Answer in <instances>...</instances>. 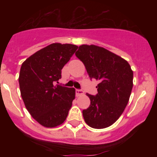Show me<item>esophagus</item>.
Returning <instances> with one entry per match:
<instances>
[{"mask_svg": "<svg viewBox=\"0 0 157 157\" xmlns=\"http://www.w3.org/2000/svg\"><path fill=\"white\" fill-rule=\"evenodd\" d=\"M75 93H76V96H77V97H79V96L82 95L83 94V91L82 90H76Z\"/></svg>", "mask_w": 157, "mask_h": 157, "instance_id": "34e87169", "label": "esophagus"}]
</instances>
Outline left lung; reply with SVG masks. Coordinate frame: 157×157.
Here are the masks:
<instances>
[{"mask_svg":"<svg viewBox=\"0 0 157 157\" xmlns=\"http://www.w3.org/2000/svg\"><path fill=\"white\" fill-rule=\"evenodd\" d=\"M75 55L84 63L89 76L99 81L98 94H86L90 105L82 111L84 120L92 128L110 127L120 117L133 88V71L123 58L103 47L82 45Z\"/></svg>","mask_w":157,"mask_h":157,"instance_id":"1","label":"left lung"}]
</instances>
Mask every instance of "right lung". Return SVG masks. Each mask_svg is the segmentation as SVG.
Returning a JSON list of instances; mask_svg holds the SVG:
<instances>
[{
	"instance_id": "obj_1",
	"label": "right lung",
	"mask_w": 157,
	"mask_h": 157,
	"mask_svg": "<svg viewBox=\"0 0 157 157\" xmlns=\"http://www.w3.org/2000/svg\"><path fill=\"white\" fill-rule=\"evenodd\" d=\"M77 48L71 44L52 43L22 63L19 76L21 97L30 116L43 127L59 126L68 115L75 90L55 83Z\"/></svg>"
}]
</instances>
